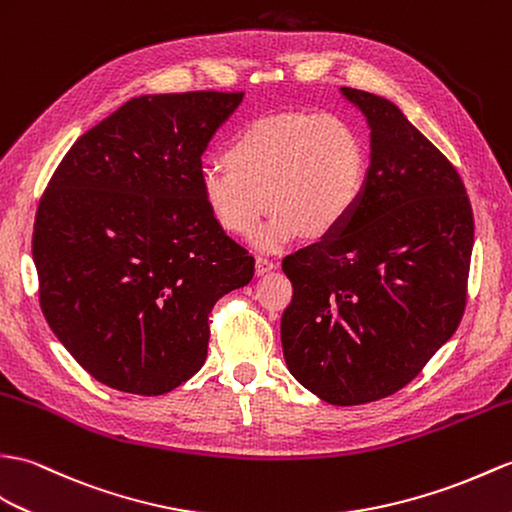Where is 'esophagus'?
Here are the masks:
<instances>
[{
  "mask_svg": "<svg viewBox=\"0 0 512 512\" xmlns=\"http://www.w3.org/2000/svg\"><path fill=\"white\" fill-rule=\"evenodd\" d=\"M275 268H277V264H275V261H272L270 257L259 255V257L255 259V272H257V275H266V272L275 270Z\"/></svg>",
  "mask_w": 512,
  "mask_h": 512,
  "instance_id": "1",
  "label": "esophagus"
}]
</instances>
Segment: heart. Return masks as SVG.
Masks as SVG:
<instances>
[{
  "mask_svg": "<svg viewBox=\"0 0 512 512\" xmlns=\"http://www.w3.org/2000/svg\"><path fill=\"white\" fill-rule=\"evenodd\" d=\"M362 137L334 113L292 111L246 124L227 148L198 170L209 216L231 235H248L264 216L253 244L277 251L303 231L327 237L358 209L366 185Z\"/></svg>",
  "mask_w": 512,
  "mask_h": 512,
  "instance_id": "heart-1",
  "label": "heart"
}]
</instances>
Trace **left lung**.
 <instances>
[{"instance_id": "1", "label": "left lung", "mask_w": 512, "mask_h": 512, "mask_svg": "<svg viewBox=\"0 0 512 512\" xmlns=\"http://www.w3.org/2000/svg\"><path fill=\"white\" fill-rule=\"evenodd\" d=\"M371 128L358 209L334 235L283 259L292 301L283 358L334 406L395 395L465 314L473 211L445 154L390 100L342 87Z\"/></svg>"}]
</instances>
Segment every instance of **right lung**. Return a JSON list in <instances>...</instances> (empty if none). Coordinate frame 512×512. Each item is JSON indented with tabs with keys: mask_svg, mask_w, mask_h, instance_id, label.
Here are the masks:
<instances>
[{
	"mask_svg": "<svg viewBox=\"0 0 512 512\" xmlns=\"http://www.w3.org/2000/svg\"><path fill=\"white\" fill-rule=\"evenodd\" d=\"M244 91L139 95L87 130L34 220L47 325L100 384L163 395L205 364L209 314L255 275L198 189L202 152Z\"/></svg>",
	"mask_w": 512,
	"mask_h": 512,
	"instance_id": "right-lung-1",
	"label": "right lung"
}]
</instances>
